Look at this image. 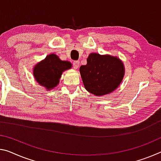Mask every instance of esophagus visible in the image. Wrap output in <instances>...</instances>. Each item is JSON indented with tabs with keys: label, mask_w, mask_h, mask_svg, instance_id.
Returning a JSON list of instances; mask_svg holds the SVG:
<instances>
[{
	"label": "esophagus",
	"mask_w": 161,
	"mask_h": 161,
	"mask_svg": "<svg viewBox=\"0 0 161 161\" xmlns=\"http://www.w3.org/2000/svg\"><path fill=\"white\" fill-rule=\"evenodd\" d=\"M80 67V62L79 61H75V62H73V67L76 69H78V67Z\"/></svg>",
	"instance_id": "obj_1"
}]
</instances>
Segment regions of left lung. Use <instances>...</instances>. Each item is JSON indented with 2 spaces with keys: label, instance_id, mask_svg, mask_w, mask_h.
<instances>
[{
  "label": "left lung",
  "instance_id": "1",
  "mask_svg": "<svg viewBox=\"0 0 161 161\" xmlns=\"http://www.w3.org/2000/svg\"><path fill=\"white\" fill-rule=\"evenodd\" d=\"M87 64L81 66L80 71L86 90L97 96L114 91L124 76L123 64L117 57L92 53Z\"/></svg>",
  "mask_w": 161,
  "mask_h": 161
}]
</instances>
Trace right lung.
I'll return each instance as SVG.
<instances>
[{"mask_svg":"<svg viewBox=\"0 0 161 161\" xmlns=\"http://www.w3.org/2000/svg\"><path fill=\"white\" fill-rule=\"evenodd\" d=\"M71 67L70 62L60 60L55 54H50L34 67V76L39 85L51 90L59 82L63 71Z\"/></svg>","mask_w":161,"mask_h":161,"instance_id":"add662e5","label":"right lung"}]
</instances>
